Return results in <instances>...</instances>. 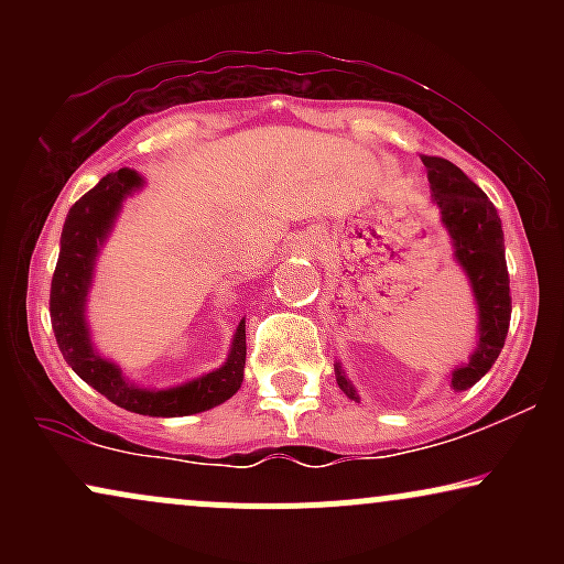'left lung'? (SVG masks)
I'll list each match as a JSON object with an SVG mask.
<instances>
[{"instance_id": "1", "label": "left lung", "mask_w": 564, "mask_h": 564, "mask_svg": "<svg viewBox=\"0 0 564 564\" xmlns=\"http://www.w3.org/2000/svg\"><path fill=\"white\" fill-rule=\"evenodd\" d=\"M422 164L426 166L432 200L437 204L440 217H443L453 246H456V260L467 270L477 307H480V345H477L469 364L456 368L451 377L453 390L462 392L477 384L490 371V366L501 355L503 341H507L511 294L507 257H503L501 217L480 187L448 159L422 156ZM336 384L347 398L358 400L339 366H336Z\"/></svg>"}]
</instances>
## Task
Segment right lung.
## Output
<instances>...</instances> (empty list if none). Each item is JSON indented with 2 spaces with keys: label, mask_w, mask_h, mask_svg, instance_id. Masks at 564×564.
I'll return each mask as SVG.
<instances>
[{
  "label": "right lung",
  "mask_w": 564,
  "mask_h": 564,
  "mask_svg": "<svg viewBox=\"0 0 564 564\" xmlns=\"http://www.w3.org/2000/svg\"><path fill=\"white\" fill-rule=\"evenodd\" d=\"M140 187L138 172L119 170L97 183L93 191L70 206L61 236V257H57L53 286H50V318L53 332L66 364L79 377L106 394L111 403L127 408L142 416H191V413L209 411L238 392L243 381L246 364V326L241 321L228 364L217 371L206 373L191 384L174 390L148 392L127 384L119 368L102 360L89 345L87 326H84V296H87L93 264L102 238L111 230L116 212L129 193Z\"/></svg>",
  "instance_id": "right-lung-1"
}]
</instances>
